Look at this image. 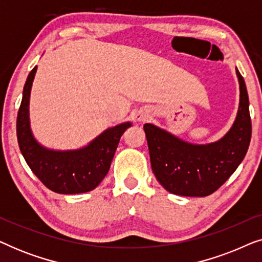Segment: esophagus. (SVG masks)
<instances>
[{
  "label": "esophagus",
  "instance_id": "34e87169",
  "mask_svg": "<svg viewBox=\"0 0 262 262\" xmlns=\"http://www.w3.org/2000/svg\"><path fill=\"white\" fill-rule=\"evenodd\" d=\"M149 118V114L145 112V111H137V112L135 113V120L138 121V123H142V121H145L146 119Z\"/></svg>",
  "mask_w": 262,
  "mask_h": 262
}]
</instances>
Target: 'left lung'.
Masks as SVG:
<instances>
[{
  "label": "left lung",
  "mask_w": 262,
  "mask_h": 262,
  "mask_svg": "<svg viewBox=\"0 0 262 262\" xmlns=\"http://www.w3.org/2000/svg\"><path fill=\"white\" fill-rule=\"evenodd\" d=\"M239 102L231 127L216 142L196 144L154 124H144L150 162L157 181L173 194L206 196L217 191L245 159L252 137L245 80L235 69Z\"/></svg>",
  "instance_id": "obj_1"
}]
</instances>
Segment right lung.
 I'll list each match as a JSON object with an SVG mask.
<instances>
[{
    "label": "right lung",
    "instance_id": "1",
    "mask_svg": "<svg viewBox=\"0 0 262 262\" xmlns=\"http://www.w3.org/2000/svg\"><path fill=\"white\" fill-rule=\"evenodd\" d=\"M37 67L28 75L16 120V136L25 161L46 187L60 194L85 193L98 187L108 173L125 130L131 121L106 128L78 149L56 150L37 141L31 128L30 98Z\"/></svg>",
    "mask_w": 262,
    "mask_h": 262
}]
</instances>
